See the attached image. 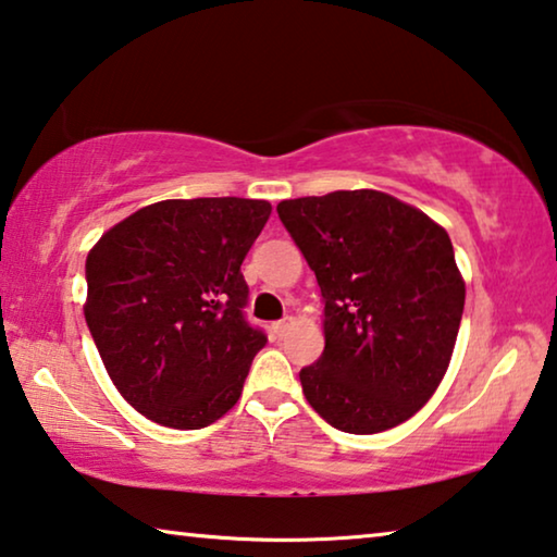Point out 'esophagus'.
Wrapping results in <instances>:
<instances>
[{
	"instance_id": "1",
	"label": "esophagus",
	"mask_w": 557,
	"mask_h": 557,
	"mask_svg": "<svg viewBox=\"0 0 557 557\" xmlns=\"http://www.w3.org/2000/svg\"><path fill=\"white\" fill-rule=\"evenodd\" d=\"M290 326H294V319H290V315H284V319L273 323V331H276L278 336H286V333L290 331Z\"/></svg>"
}]
</instances>
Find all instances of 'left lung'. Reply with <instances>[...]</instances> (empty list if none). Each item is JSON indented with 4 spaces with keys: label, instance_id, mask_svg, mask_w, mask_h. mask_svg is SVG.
I'll list each match as a JSON object with an SVG mask.
<instances>
[{
    "label": "left lung",
    "instance_id": "1",
    "mask_svg": "<svg viewBox=\"0 0 557 557\" xmlns=\"http://www.w3.org/2000/svg\"><path fill=\"white\" fill-rule=\"evenodd\" d=\"M276 211L326 304V346L298 373L306 400L344 433L408 421L446 375L463 315L446 228L373 189L288 199Z\"/></svg>",
    "mask_w": 557,
    "mask_h": 557
}]
</instances>
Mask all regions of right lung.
Masks as SVG:
<instances>
[{"mask_svg":"<svg viewBox=\"0 0 557 557\" xmlns=\"http://www.w3.org/2000/svg\"><path fill=\"white\" fill-rule=\"evenodd\" d=\"M269 216L259 199H169L89 251L84 319L114 386L149 421L196 431L236 406L267 346L244 315L242 263Z\"/></svg>","mask_w":557,"mask_h":557,"instance_id":"right-lung-1","label":"right lung"}]
</instances>
